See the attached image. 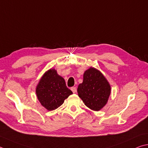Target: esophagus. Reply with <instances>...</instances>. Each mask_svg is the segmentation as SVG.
<instances>
[{
  "mask_svg": "<svg viewBox=\"0 0 148 148\" xmlns=\"http://www.w3.org/2000/svg\"><path fill=\"white\" fill-rule=\"evenodd\" d=\"M71 90H72V92H73L74 93H75V92H76L77 88H76V87H72L71 88Z\"/></svg>",
  "mask_w": 148,
  "mask_h": 148,
  "instance_id": "esophagus-1",
  "label": "esophagus"
}]
</instances>
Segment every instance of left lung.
Here are the masks:
<instances>
[{"label": "left lung", "mask_w": 148, "mask_h": 148, "mask_svg": "<svg viewBox=\"0 0 148 148\" xmlns=\"http://www.w3.org/2000/svg\"><path fill=\"white\" fill-rule=\"evenodd\" d=\"M77 93L86 106L98 111L107 103L111 86L100 71L90 67L83 74V81L78 85Z\"/></svg>", "instance_id": "obj_1"}]
</instances>
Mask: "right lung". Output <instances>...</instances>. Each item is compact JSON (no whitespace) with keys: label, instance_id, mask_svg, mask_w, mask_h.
Segmentation results:
<instances>
[{"label":"right lung","instance_id":"obj_1","mask_svg":"<svg viewBox=\"0 0 148 148\" xmlns=\"http://www.w3.org/2000/svg\"><path fill=\"white\" fill-rule=\"evenodd\" d=\"M36 94L40 103L48 111H53L63 103L72 95L65 81L59 76L55 69H50L42 76L36 88Z\"/></svg>","mask_w":148,"mask_h":148}]
</instances>
